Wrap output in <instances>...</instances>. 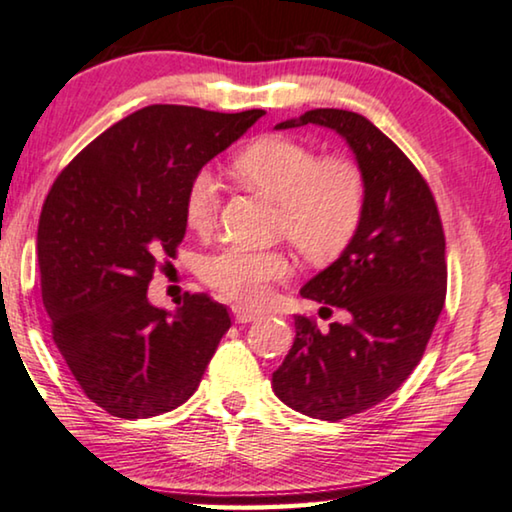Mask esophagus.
<instances>
[{"mask_svg":"<svg viewBox=\"0 0 512 512\" xmlns=\"http://www.w3.org/2000/svg\"><path fill=\"white\" fill-rule=\"evenodd\" d=\"M257 318H259V313L253 311V308L234 306V320L239 322V325H248V322H255Z\"/></svg>","mask_w":512,"mask_h":512,"instance_id":"obj_1","label":"esophagus"}]
</instances>
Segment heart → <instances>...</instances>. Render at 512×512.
Here are the masks:
<instances>
[{"mask_svg": "<svg viewBox=\"0 0 512 512\" xmlns=\"http://www.w3.org/2000/svg\"><path fill=\"white\" fill-rule=\"evenodd\" d=\"M243 185L276 199V234L287 236L311 264H329L345 253L362 227L369 181L359 162L345 155H322L308 143L283 134L250 141L232 160ZM185 222L192 232H208L218 213V187L208 171H197L185 190ZM201 280L220 297L259 304L269 287L292 273L283 250L225 246L199 266Z\"/></svg>", "mask_w": 512, "mask_h": 512, "instance_id": "heart-1", "label": "heart"}]
</instances>
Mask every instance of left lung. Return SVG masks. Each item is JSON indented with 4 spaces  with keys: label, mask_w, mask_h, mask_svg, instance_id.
Instances as JSON below:
<instances>
[{
    "label": "left lung",
    "mask_w": 512,
    "mask_h": 512,
    "mask_svg": "<svg viewBox=\"0 0 512 512\" xmlns=\"http://www.w3.org/2000/svg\"><path fill=\"white\" fill-rule=\"evenodd\" d=\"M299 125L341 134L369 181L355 241L301 287V297L327 313L341 308L348 322L320 331L313 318L297 315V338L271 378L285 406L338 422L378 406L420 364L445 304V234L429 183L364 115L315 109L278 129Z\"/></svg>",
    "instance_id": "8db88e82"
}]
</instances>
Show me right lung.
Listing matches in <instances>:
<instances>
[{"instance_id": "add662e5", "label": "right lung", "mask_w": 512, "mask_h": 512, "mask_svg": "<svg viewBox=\"0 0 512 512\" xmlns=\"http://www.w3.org/2000/svg\"><path fill=\"white\" fill-rule=\"evenodd\" d=\"M153 104L88 143L43 201L37 255L50 334L85 397L125 420L192 397L227 306L185 292L176 315L148 301L162 261L185 236V190L208 160L262 118Z\"/></svg>"}]
</instances>
